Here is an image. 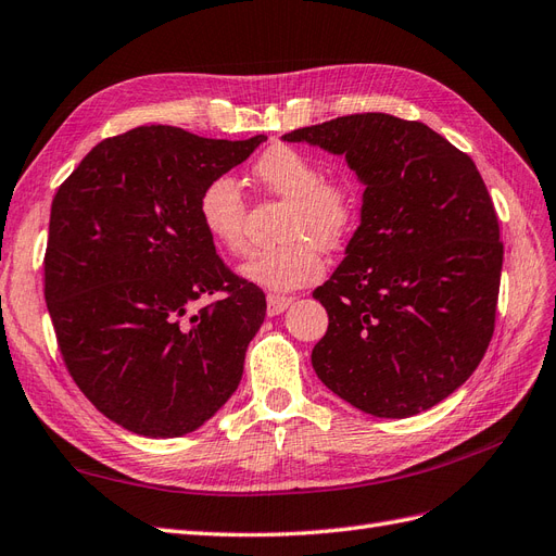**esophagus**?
<instances>
[{"mask_svg": "<svg viewBox=\"0 0 556 556\" xmlns=\"http://www.w3.org/2000/svg\"><path fill=\"white\" fill-rule=\"evenodd\" d=\"M291 303H293V298H289V295L269 293V295H267V316H277V314H281V312L287 309Z\"/></svg>", "mask_w": 556, "mask_h": 556, "instance_id": "34e87169", "label": "esophagus"}]
</instances>
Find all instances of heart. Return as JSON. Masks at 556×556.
<instances>
[{"label": "heart", "mask_w": 556, "mask_h": 556, "mask_svg": "<svg viewBox=\"0 0 556 556\" xmlns=\"http://www.w3.org/2000/svg\"><path fill=\"white\" fill-rule=\"evenodd\" d=\"M258 184L289 204L281 220L283 242L256 251L242 275L269 291H293L324 275V249H340L354 232L358 198L352 184L326 179L312 155L287 144L265 149L253 165ZM247 198L228 174L200 190L198 218L210 240L228 253H244Z\"/></svg>", "instance_id": "obj_1"}]
</instances>
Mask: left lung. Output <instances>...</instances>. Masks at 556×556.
<instances>
[{"label":"left lung","mask_w":556,"mask_h":556,"mask_svg":"<svg viewBox=\"0 0 556 556\" xmlns=\"http://www.w3.org/2000/svg\"><path fill=\"white\" fill-rule=\"evenodd\" d=\"M283 139L344 155L366 184L346 258L312 293L328 312L316 375L375 417L438 405L480 366L496 324L503 242L478 167L428 125L389 114Z\"/></svg>","instance_id":"1"}]
</instances>
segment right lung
Listing matches in <instances>:
<instances>
[{"mask_svg":"<svg viewBox=\"0 0 556 556\" xmlns=\"http://www.w3.org/2000/svg\"><path fill=\"white\" fill-rule=\"evenodd\" d=\"M261 141L141 125L100 141L53 198L43 295L62 361L137 435L195 431L240 384L265 295L216 256L198 198Z\"/></svg>","mask_w":556,"mask_h":556,"instance_id":"1","label":"right lung"}]
</instances>
